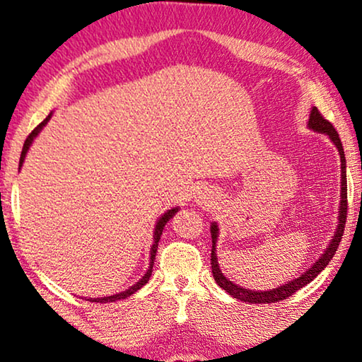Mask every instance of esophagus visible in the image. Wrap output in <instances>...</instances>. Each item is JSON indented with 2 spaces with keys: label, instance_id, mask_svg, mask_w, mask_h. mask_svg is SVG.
Wrapping results in <instances>:
<instances>
[{
  "label": "esophagus",
  "instance_id": "34e87169",
  "mask_svg": "<svg viewBox=\"0 0 362 362\" xmlns=\"http://www.w3.org/2000/svg\"><path fill=\"white\" fill-rule=\"evenodd\" d=\"M194 202L197 205H204V207H209L215 202V195L214 192H210L209 189H199L195 190V197H194Z\"/></svg>",
  "mask_w": 362,
  "mask_h": 362
}]
</instances>
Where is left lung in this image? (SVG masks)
Returning <instances> with one entry per match:
<instances>
[{"instance_id":"1","label":"left lung","mask_w":362,"mask_h":362,"mask_svg":"<svg viewBox=\"0 0 362 362\" xmlns=\"http://www.w3.org/2000/svg\"><path fill=\"white\" fill-rule=\"evenodd\" d=\"M308 127L310 130L317 132V134L327 135L329 140L336 145L337 152L341 155V200H339V214H337V227L334 230V235L329 245L326 247V250L321 254L315 262L310 265V267L305 271L304 274H300V277L292 279L287 284H282V286L276 287V289H269V291H252V289H245V287H240L239 284L232 282L230 279H227L223 276V272L221 271V265H218L217 260V239H218V226L217 222H214L210 226V235H212V250H210V264H212V274L215 282L222 287L223 291L228 292V296L235 297V299L242 300V303H250V304H269V303H279V300L287 299V297L294 294L296 291L303 289L304 286L313 281L314 277H317V274H321L326 265L331 262V259L336 254L337 247H339V242L342 239V232H344V226H346V217H347V184H346V157H344V148H342L339 134L336 132V128L332 127L331 122H327L321 113L317 112V108L313 107L309 115V122Z\"/></svg>"}]
</instances>
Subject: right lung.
Wrapping results in <instances>:
<instances>
[{
  "instance_id": "right-lung-1",
  "label": "right lung",
  "mask_w": 362,
  "mask_h": 362,
  "mask_svg": "<svg viewBox=\"0 0 362 362\" xmlns=\"http://www.w3.org/2000/svg\"><path fill=\"white\" fill-rule=\"evenodd\" d=\"M52 115L53 113H49V115L45 118L43 122L40 123L38 127L35 128L33 132H31V134L28 135V139H26V141H25V145H23V150H21V157H20V167L18 168H21L23 167V162H25V157H26V153H28V150H30V147H31V144H33V140L36 139V136H38V134L41 130H43V127L47 125V123L49 122V118H52ZM178 210H180V207H173V209H170V210H167L165 214L162 215V217L158 218L157 221V223H155V230H153V244H152V249H150V264H148V269H147V272L144 274V277L140 279L139 282H135L134 286H130L128 287V289H125L123 292H118V294H113V296H103V297H88V299L86 300H91V303H115V300H120V299H127V297H130L132 294H135L136 291L139 289H141V287L145 286V284L148 282V279H150V276H152V269H153V259H155V255H157V249H158V240H160V237H162V232H163V227H165V223L170 221V218L173 217V215H175Z\"/></svg>"
}]
</instances>
